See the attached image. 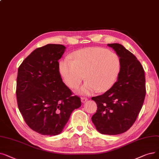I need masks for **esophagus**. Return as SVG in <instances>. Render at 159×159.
I'll use <instances>...</instances> for the list:
<instances>
[{
    "mask_svg": "<svg viewBox=\"0 0 159 159\" xmlns=\"http://www.w3.org/2000/svg\"><path fill=\"white\" fill-rule=\"evenodd\" d=\"M81 102H85L87 100H88V98H84V97H82V98H81Z\"/></svg>",
    "mask_w": 159,
    "mask_h": 159,
    "instance_id": "34e87169",
    "label": "esophagus"
}]
</instances>
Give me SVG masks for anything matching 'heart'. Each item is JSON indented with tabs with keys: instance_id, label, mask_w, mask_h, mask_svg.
I'll use <instances>...</instances> for the list:
<instances>
[{
	"instance_id": "b5f03b06",
	"label": "heart",
	"mask_w": 159,
	"mask_h": 159,
	"mask_svg": "<svg viewBox=\"0 0 159 159\" xmlns=\"http://www.w3.org/2000/svg\"><path fill=\"white\" fill-rule=\"evenodd\" d=\"M72 60L66 57L60 61L59 71L64 83L77 88L86 78L87 81L79 92L89 95L111 89L121 71V61L116 53L99 47H89L72 53Z\"/></svg>"
}]
</instances>
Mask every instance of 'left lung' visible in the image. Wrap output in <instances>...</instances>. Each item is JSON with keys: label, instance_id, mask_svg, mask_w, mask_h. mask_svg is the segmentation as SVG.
<instances>
[{"label": "left lung", "instance_id": "1", "mask_svg": "<svg viewBox=\"0 0 159 159\" xmlns=\"http://www.w3.org/2000/svg\"><path fill=\"white\" fill-rule=\"evenodd\" d=\"M108 46L120 57L121 71L111 89L92 98L98 105L92 120L100 133L116 135L126 132L135 122L146 96V78L133 53L119 43Z\"/></svg>", "mask_w": 159, "mask_h": 159}]
</instances>
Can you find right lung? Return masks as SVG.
<instances>
[{
	"label": "right lung",
	"mask_w": 159,
	"mask_h": 159,
	"mask_svg": "<svg viewBox=\"0 0 159 159\" xmlns=\"http://www.w3.org/2000/svg\"><path fill=\"white\" fill-rule=\"evenodd\" d=\"M63 45L47 44L34 50L18 69L16 95L24 120L42 135L55 136L63 130L72 112L81 106L78 96L62 81L58 60Z\"/></svg>",
	"instance_id": "obj_1"
}]
</instances>
